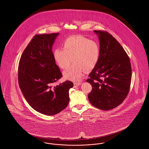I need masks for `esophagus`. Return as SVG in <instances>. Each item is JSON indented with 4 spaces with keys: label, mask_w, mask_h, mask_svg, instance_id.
Wrapping results in <instances>:
<instances>
[{
    "label": "esophagus",
    "mask_w": 149,
    "mask_h": 149,
    "mask_svg": "<svg viewBox=\"0 0 149 149\" xmlns=\"http://www.w3.org/2000/svg\"><path fill=\"white\" fill-rule=\"evenodd\" d=\"M80 84V81L75 82V83H74V87H77V86H78Z\"/></svg>",
    "instance_id": "obj_1"
}]
</instances>
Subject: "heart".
Wrapping results in <instances>:
<instances>
[{
	"label": "heart",
	"mask_w": 149,
	"mask_h": 149,
	"mask_svg": "<svg viewBox=\"0 0 149 149\" xmlns=\"http://www.w3.org/2000/svg\"><path fill=\"white\" fill-rule=\"evenodd\" d=\"M100 55L98 43L85 37L71 36L63 43L62 49H56L53 56L58 66L65 69L72 61L74 63L64 72V77L78 80L85 71L93 70L98 64Z\"/></svg>",
	"instance_id": "heart-1"
}]
</instances>
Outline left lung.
Segmentation results:
<instances>
[{
    "label": "left lung",
    "instance_id": "obj_1",
    "mask_svg": "<svg viewBox=\"0 0 149 149\" xmlns=\"http://www.w3.org/2000/svg\"><path fill=\"white\" fill-rule=\"evenodd\" d=\"M99 36L100 55L86 81L92 90L88 99L93 106L111 110L118 106L130 91L132 69L130 58L116 38L105 31H94Z\"/></svg>",
    "mask_w": 149,
    "mask_h": 149
}]
</instances>
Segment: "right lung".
I'll list each match as a JSON object with an SVG mask.
<instances>
[{"label": "right lung", "mask_w": 149, "mask_h": 149, "mask_svg": "<svg viewBox=\"0 0 149 149\" xmlns=\"http://www.w3.org/2000/svg\"><path fill=\"white\" fill-rule=\"evenodd\" d=\"M58 33L36 35L24 50L18 65V84L29 104L41 113L52 116L68 106L69 80L54 85L63 75L52 47Z\"/></svg>", "instance_id": "1"}]
</instances>
